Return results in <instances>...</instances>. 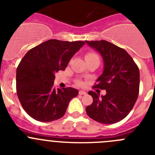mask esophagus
Wrapping results in <instances>:
<instances>
[{"label": "esophagus", "instance_id": "1", "mask_svg": "<svg viewBox=\"0 0 155 155\" xmlns=\"http://www.w3.org/2000/svg\"><path fill=\"white\" fill-rule=\"evenodd\" d=\"M87 94V93H86V91H82V90L79 91V94H81V95H84V94Z\"/></svg>", "mask_w": 155, "mask_h": 155}]
</instances>
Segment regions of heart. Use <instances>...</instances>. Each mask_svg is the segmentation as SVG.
<instances>
[{"label":"heart","mask_w":155,"mask_h":155,"mask_svg":"<svg viewBox=\"0 0 155 155\" xmlns=\"http://www.w3.org/2000/svg\"><path fill=\"white\" fill-rule=\"evenodd\" d=\"M85 58L86 59L98 58V56L97 55L96 53H87V54H86ZM82 84H83V83H82V81H78V85H81Z\"/></svg>","instance_id":"obj_1"}]
</instances>
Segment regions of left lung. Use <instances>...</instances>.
<instances>
[{
    "mask_svg": "<svg viewBox=\"0 0 155 155\" xmlns=\"http://www.w3.org/2000/svg\"><path fill=\"white\" fill-rule=\"evenodd\" d=\"M102 55L104 70L94 87L106 91L105 95L88 91L93 98L86 107L90 118L100 124H113L124 120L136 103L139 94L140 71L125 50L105 40L85 41Z\"/></svg>",
    "mask_w": 155,
    "mask_h": 155,
    "instance_id": "8db88e82",
    "label": "left lung"
}]
</instances>
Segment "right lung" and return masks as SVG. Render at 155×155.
Segmentation results:
<instances>
[{"label":"right lung","instance_id":"obj_1","mask_svg":"<svg viewBox=\"0 0 155 155\" xmlns=\"http://www.w3.org/2000/svg\"><path fill=\"white\" fill-rule=\"evenodd\" d=\"M83 41L50 39L28 50L16 71V89L24 110L34 120L51 122L65 114L70 101L78 91L53 85L55 73L64 71Z\"/></svg>","mask_w":155,"mask_h":155}]
</instances>
